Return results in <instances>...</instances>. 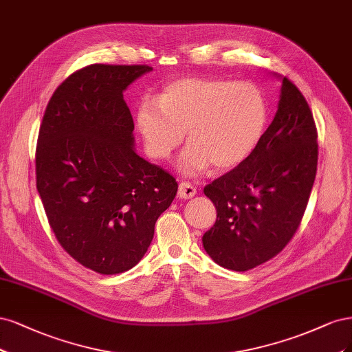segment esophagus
<instances>
[{
	"label": "esophagus",
	"instance_id": "1",
	"mask_svg": "<svg viewBox=\"0 0 352 352\" xmlns=\"http://www.w3.org/2000/svg\"><path fill=\"white\" fill-rule=\"evenodd\" d=\"M196 192H197L196 187L187 183V181H184V183H181L178 186V197L179 199H191L196 196Z\"/></svg>",
	"mask_w": 352,
	"mask_h": 352
}]
</instances>
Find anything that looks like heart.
I'll return each instance as SVG.
<instances>
[{"instance_id":"1","label":"heart","mask_w":352,"mask_h":352,"mask_svg":"<svg viewBox=\"0 0 352 352\" xmlns=\"http://www.w3.org/2000/svg\"><path fill=\"white\" fill-rule=\"evenodd\" d=\"M267 120L266 102L248 82L186 77L168 83L156 104L144 100L135 114L146 152L165 161L181 144L178 160L184 174H197L210 164L231 169L243 164L262 139Z\"/></svg>"}]
</instances>
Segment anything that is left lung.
Segmentation results:
<instances>
[{
    "label": "left lung",
    "instance_id": "1",
    "mask_svg": "<svg viewBox=\"0 0 352 352\" xmlns=\"http://www.w3.org/2000/svg\"><path fill=\"white\" fill-rule=\"evenodd\" d=\"M317 149L307 100L282 77L275 118L254 152L203 190L217 208V222L201 238L213 262L244 272L285 248L307 208Z\"/></svg>",
    "mask_w": 352,
    "mask_h": 352
}]
</instances>
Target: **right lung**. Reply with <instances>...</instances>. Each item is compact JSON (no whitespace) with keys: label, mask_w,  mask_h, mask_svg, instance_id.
<instances>
[{"label":"right lung","mask_w":352,"mask_h":352,"mask_svg":"<svg viewBox=\"0 0 352 352\" xmlns=\"http://www.w3.org/2000/svg\"><path fill=\"white\" fill-rule=\"evenodd\" d=\"M149 65L92 64L56 87L36 146V188L64 250L102 275L122 274L149 248L177 195L175 178L134 151L122 98Z\"/></svg>","instance_id":"obj_1"}]
</instances>
